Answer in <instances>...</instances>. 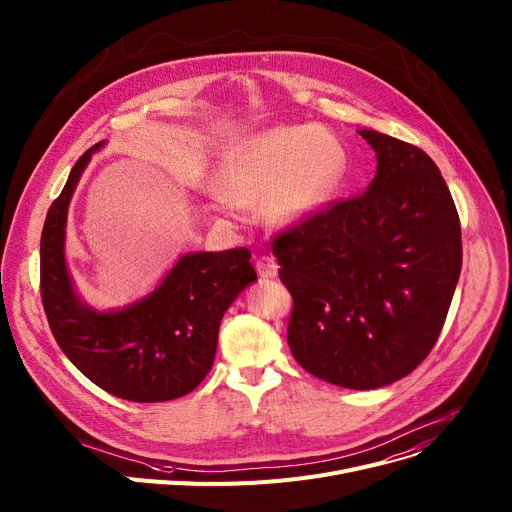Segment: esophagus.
I'll return each instance as SVG.
<instances>
[{
    "instance_id": "1",
    "label": "esophagus",
    "mask_w": 512,
    "mask_h": 512,
    "mask_svg": "<svg viewBox=\"0 0 512 512\" xmlns=\"http://www.w3.org/2000/svg\"><path fill=\"white\" fill-rule=\"evenodd\" d=\"M255 269H257V274H259L261 278H276L280 265H278L276 257L261 255V257L255 259Z\"/></svg>"
}]
</instances>
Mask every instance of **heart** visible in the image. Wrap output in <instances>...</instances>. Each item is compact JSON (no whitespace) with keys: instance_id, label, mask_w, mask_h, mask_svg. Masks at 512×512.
<instances>
[{"instance_id":"heart-1","label":"heart","mask_w":512,"mask_h":512,"mask_svg":"<svg viewBox=\"0 0 512 512\" xmlns=\"http://www.w3.org/2000/svg\"><path fill=\"white\" fill-rule=\"evenodd\" d=\"M344 148L331 133L311 125H282L234 144L214 179L222 201L212 212L224 216V201L236 208H267L278 226L313 218L344 173Z\"/></svg>"}]
</instances>
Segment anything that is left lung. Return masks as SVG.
I'll return each mask as SVG.
<instances>
[{"mask_svg": "<svg viewBox=\"0 0 512 512\" xmlns=\"http://www.w3.org/2000/svg\"><path fill=\"white\" fill-rule=\"evenodd\" d=\"M377 177L274 238L294 306L288 346L313 377L379 389L432 350L459 282L461 224L434 160L391 135L360 129Z\"/></svg>", "mask_w": 512, "mask_h": 512, "instance_id": "1", "label": "left lung"}]
</instances>
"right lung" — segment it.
<instances>
[{
	"instance_id": "add662e5",
	"label": "right lung",
	"mask_w": 512,
	"mask_h": 512,
	"mask_svg": "<svg viewBox=\"0 0 512 512\" xmlns=\"http://www.w3.org/2000/svg\"><path fill=\"white\" fill-rule=\"evenodd\" d=\"M74 164L51 203L41 234V298L55 342L72 364L107 393L156 403L191 393L210 372L218 329L232 300L257 280L251 251L187 253L146 298L100 313L74 290L65 265V222L92 154Z\"/></svg>"
}]
</instances>
